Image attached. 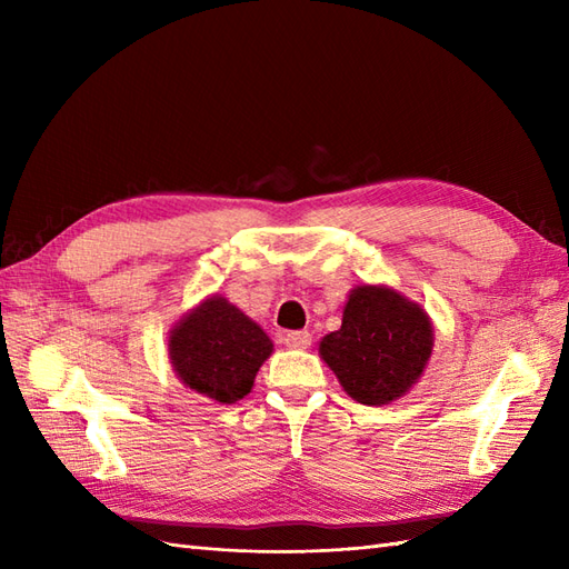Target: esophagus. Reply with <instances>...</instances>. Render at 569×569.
<instances>
[{"label": "esophagus", "mask_w": 569, "mask_h": 569, "mask_svg": "<svg viewBox=\"0 0 569 569\" xmlns=\"http://www.w3.org/2000/svg\"><path fill=\"white\" fill-rule=\"evenodd\" d=\"M310 342H312V335L308 330H296V332L283 335V345L291 349H308Z\"/></svg>", "instance_id": "34e87169"}]
</instances>
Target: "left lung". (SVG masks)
Instances as JSON below:
<instances>
[{
	"instance_id": "1",
	"label": "left lung",
	"mask_w": 569,
	"mask_h": 569,
	"mask_svg": "<svg viewBox=\"0 0 569 569\" xmlns=\"http://www.w3.org/2000/svg\"><path fill=\"white\" fill-rule=\"evenodd\" d=\"M432 352V325L420 306L381 286H359L349 296L342 328L320 342L342 389L365 406L403 396Z\"/></svg>"
}]
</instances>
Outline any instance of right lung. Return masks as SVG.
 <instances>
[{
  "mask_svg": "<svg viewBox=\"0 0 569 569\" xmlns=\"http://www.w3.org/2000/svg\"><path fill=\"white\" fill-rule=\"evenodd\" d=\"M168 349L180 381L214 401L234 403L251 391L273 345L244 312L212 296L176 325Z\"/></svg>",
  "mask_w": 569,
  "mask_h": 569,
  "instance_id": "right-lung-1",
  "label": "right lung"
}]
</instances>
